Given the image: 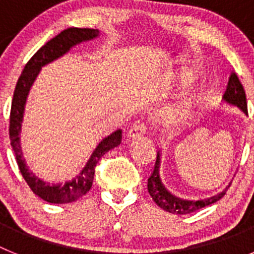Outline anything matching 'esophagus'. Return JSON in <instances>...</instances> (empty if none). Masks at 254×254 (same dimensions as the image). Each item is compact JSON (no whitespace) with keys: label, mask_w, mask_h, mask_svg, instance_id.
I'll list each match as a JSON object with an SVG mask.
<instances>
[{"label":"esophagus","mask_w":254,"mask_h":254,"mask_svg":"<svg viewBox=\"0 0 254 254\" xmlns=\"http://www.w3.org/2000/svg\"><path fill=\"white\" fill-rule=\"evenodd\" d=\"M145 131H146V127H145L143 123H136V125L132 126L131 128H129L128 133H127V137L129 140H134V138L141 137L145 133Z\"/></svg>","instance_id":"1"}]
</instances>
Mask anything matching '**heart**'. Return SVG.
I'll list each match as a JSON object with an SVG mask.
<instances>
[{"instance_id":"b5f03b06","label":"heart","mask_w":254,"mask_h":254,"mask_svg":"<svg viewBox=\"0 0 254 254\" xmlns=\"http://www.w3.org/2000/svg\"><path fill=\"white\" fill-rule=\"evenodd\" d=\"M177 77H178V81L181 85H186V84H190V81H192V78H193V75H192V72H190L188 69H181L178 72V75H177ZM192 105H193V103L190 102V103H186V104L181 105V107L177 109L174 113L170 116V122H174L176 120H178V118H185V117H187L188 114H190V109H192Z\"/></svg>"}]
</instances>
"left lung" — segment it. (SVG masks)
I'll list each match as a JSON object with an SVG mask.
<instances>
[{"label": "left lung", "mask_w": 254, "mask_h": 254, "mask_svg": "<svg viewBox=\"0 0 254 254\" xmlns=\"http://www.w3.org/2000/svg\"><path fill=\"white\" fill-rule=\"evenodd\" d=\"M223 99L226 103L233 105H237L239 109H241L243 113L248 114L247 111V99H246V91L243 89V85L241 84L239 78H238L237 73L232 72L230 77H229L228 86H226V90L224 93ZM159 168H160V152H158V156H156V163H155L154 172L151 173L150 178L147 179V190H149L150 196L152 197V199L155 201V203L159 206V207L163 208L164 211H168L170 214H177V215H186L190 214V212H194L197 210H201L202 207H206L208 205H212L216 201H219L220 198H223L224 194L226 193L228 188L230 187V185L220 193L215 194L212 197H208V198L203 199H196V201H192V199H183L181 197H177L174 194H172L169 190L165 188V186L161 183L160 174H159Z\"/></svg>", "instance_id": "8db88e82"}]
</instances>
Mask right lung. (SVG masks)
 <instances>
[{
  "instance_id": "1",
  "label": "right lung",
  "mask_w": 254,
  "mask_h": 254,
  "mask_svg": "<svg viewBox=\"0 0 254 254\" xmlns=\"http://www.w3.org/2000/svg\"><path fill=\"white\" fill-rule=\"evenodd\" d=\"M98 35H99L98 29L89 28H68L66 30L61 31L60 34L47 42L29 60V62L22 69L21 75L17 80L15 91H13L10 113V128H8L11 146H12L15 156H16L20 172H21L22 177L30 187V190L38 197L49 203H69L86 194L93 186L95 167L99 159L105 152L118 146L122 141V131L121 129H117L108 137L103 138L99 145L95 147L90 159L87 160L86 165L80 172V174L76 176L72 181L58 183V185H51L48 182H44L43 179L35 176L34 173L26 167L25 159L22 156L21 146H20V132H21V123L24 111H25L26 99H28L30 87L34 84L35 78L39 75L42 67L66 55L72 47L77 46L81 42L94 39Z\"/></svg>"
}]
</instances>
